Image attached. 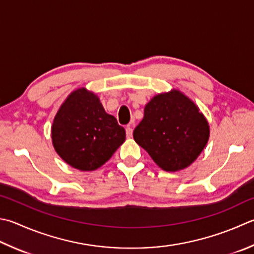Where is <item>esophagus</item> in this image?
Masks as SVG:
<instances>
[{
	"label": "esophagus",
	"instance_id": "34e87169",
	"mask_svg": "<svg viewBox=\"0 0 254 254\" xmlns=\"http://www.w3.org/2000/svg\"><path fill=\"white\" fill-rule=\"evenodd\" d=\"M132 127H133V124H129V125L126 127V135L128 138H131L132 137Z\"/></svg>",
	"mask_w": 254,
	"mask_h": 254
}]
</instances>
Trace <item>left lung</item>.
<instances>
[{"label":"left lung","mask_w":254,"mask_h":254,"mask_svg":"<svg viewBox=\"0 0 254 254\" xmlns=\"http://www.w3.org/2000/svg\"><path fill=\"white\" fill-rule=\"evenodd\" d=\"M207 119L192 100L177 89L159 94L145 106L133 139L161 169L178 171L189 167L209 139Z\"/></svg>","instance_id":"8db88e82"}]
</instances>
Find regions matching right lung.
Returning <instances> with one entry per match:
<instances>
[{
    "instance_id": "obj_1",
    "label": "right lung",
    "mask_w": 254,
    "mask_h": 254,
    "mask_svg": "<svg viewBox=\"0 0 254 254\" xmlns=\"http://www.w3.org/2000/svg\"><path fill=\"white\" fill-rule=\"evenodd\" d=\"M126 139L124 127L86 88L74 90L57 112L52 141L65 162L82 171L103 166Z\"/></svg>"
}]
</instances>
